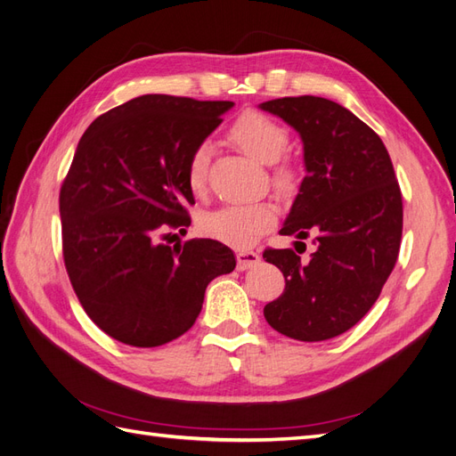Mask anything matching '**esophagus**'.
<instances>
[{
    "label": "esophagus",
    "instance_id": "34e87169",
    "mask_svg": "<svg viewBox=\"0 0 456 456\" xmlns=\"http://www.w3.org/2000/svg\"><path fill=\"white\" fill-rule=\"evenodd\" d=\"M236 256H238V270H249L260 262V255L249 249H238Z\"/></svg>",
    "mask_w": 456,
    "mask_h": 456
}]
</instances>
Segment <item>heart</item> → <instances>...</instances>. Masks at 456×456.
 Returning <instances> with one entry per match:
<instances>
[{
    "label": "heart",
    "mask_w": 456,
    "mask_h": 456,
    "mask_svg": "<svg viewBox=\"0 0 456 456\" xmlns=\"http://www.w3.org/2000/svg\"><path fill=\"white\" fill-rule=\"evenodd\" d=\"M228 139L236 144L245 156L253 158L262 165H272L281 158L287 146V131L272 118L258 112H245L228 129ZM211 148L207 142L196 144L190 151L186 165V184L200 194L205 186L207 163H209ZM291 167L280 165L275 169V184L287 186L291 183ZM275 218L273 207L268 203H249V205H228L223 209L213 211L203 218L201 228L218 241L230 245L247 247L256 241Z\"/></svg>",
    "instance_id": "1"
}]
</instances>
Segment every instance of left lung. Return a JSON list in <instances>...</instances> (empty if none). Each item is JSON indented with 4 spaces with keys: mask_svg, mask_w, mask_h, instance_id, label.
<instances>
[{
    "mask_svg": "<svg viewBox=\"0 0 456 456\" xmlns=\"http://www.w3.org/2000/svg\"><path fill=\"white\" fill-rule=\"evenodd\" d=\"M258 108L291 126L305 150L306 176L280 233L315 245L308 262L293 249L262 255L285 278L265 317L289 338H335L370 310L395 266L403 205L394 165L380 136L333 101L285 96Z\"/></svg>",
    "mask_w": 456,
    "mask_h": 456,
    "instance_id": "obj_1",
    "label": "left lung"
}]
</instances>
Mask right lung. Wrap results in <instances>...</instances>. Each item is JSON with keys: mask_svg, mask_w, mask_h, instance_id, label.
Instances as JSON below:
<instances>
[{"mask_svg": "<svg viewBox=\"0 0 456 456\" xmlns=\"http://www.w3.org/2000/svg\"><path fill=\"white\" fill-rule=\"evenodd\" d=\"M232 106L142 94L96 118L76 148L61 188L64 265L87 315L123 344L154 348L184 335L207 285L236 268L220 241H158L165 224H190V151Z\"/></svg>", "mask_w": 456, "mask_h": 456, "instance_id": "1", "label": "right lung"}]
</instances>
